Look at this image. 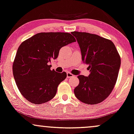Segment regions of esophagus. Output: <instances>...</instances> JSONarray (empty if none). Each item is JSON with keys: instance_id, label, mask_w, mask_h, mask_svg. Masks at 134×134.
I'll return each mask as SVG.
<instances>
[{"instance_id": "esophagus-1", "label": "esophagus", "mask_w": 134, "mask_h": 134, "mask_svg": "<svg viewBox=\"0 0 134 134\" xmlns=\"http://www.w3.org/2000/svg\"><path fill=\"white\" fill-rule=\"evenodd\" d=\"M74 77V75H73L72 74H71L70 72H67V78H71Z\"/></svg>"}]
</instances>
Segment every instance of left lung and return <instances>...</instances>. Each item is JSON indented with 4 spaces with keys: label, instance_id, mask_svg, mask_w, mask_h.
<instances>
[{
    "label": "left lung",
    "instance_id": "1",
    "mask_svg": "<svg viewBox=\"0 0 134 134\" xmlns=\"http://www.w3.org/2000/svg\"><path fill=\"white\" fill-rule=\"evenodd\" d=\"M79 43L82 60L88 64V77L79 75L74 89L78 99L88 104L102 102L112 92L118 79L121 57L111 40L86 32L71 33Z\"/></svg>",
    "mask_w": 134,
    "mask_h": 134
}]
</instances>
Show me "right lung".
Segmentation results:
<instances>
[{"mask_svg": "<svg viewBox=\"0 0 134 134\" xmlns=\"http://www.w3.org/2000/svg\"><path fill=\"white\" fill-rule=\"evenodd\" d=\"M68 33H37L24 41L16 52L13 63V74L21 94L33 104L50 101L58 85L67 77L66 72L51 70L52 59L58 57L63 46L75 42Z\"/></svg>", "mask_w": 134, "mask_h": 134, "instance_id": "1", "label": "right lung"}]
</instances>
